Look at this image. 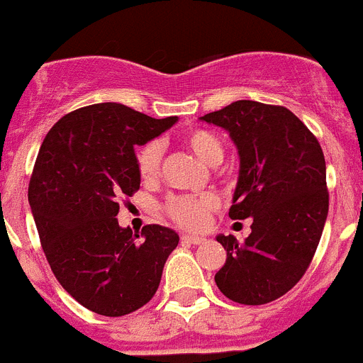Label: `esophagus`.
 <instances>
[{"label":"esophagus","mask_w":363,"mask_h":363,"mask_svg":"<svg viewBox=\"0 0 363 363\" xmlns=\"http://www.w3.org/2000/svg\"><path fill=\"white\" fill-rule=\"evenodd\" d=\"M203 242V236H192V234H184V236H182V243H189V245H200V243Z\"/></svg>","instance_id":"obj_1"}]
</instances>
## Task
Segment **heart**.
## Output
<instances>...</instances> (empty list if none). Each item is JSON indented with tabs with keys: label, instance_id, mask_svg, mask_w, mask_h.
I'll return each instance as SVG.
<instances>
[{
	"label": "heart",
	"instance_id": "obj_1",
	"mask_svg": "<svg viewBox=\"0 0 363 363\" xmlns=\"http://www.w3.org/2000/svg\"><path fill=\"white\" fill-rule=\"evenodd\" d=\"M184 143L187 149L205 165L216 167L223 160V145L220 138L207 129H192L185 134ZM138 172L142 179L150 182L158 176L162 163V145L149 142L138 150ZM218 209V198L214 194H198V196H172L167 201L165 211L179 227L185 229H201L209 220V214Z\"/></svg>",
	"mask_w": 363,
	"mask_h": 363
}]
</instances>
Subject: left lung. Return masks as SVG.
Listing matches in <instances>:
<instances>
[{
	"label": "left lung",
	"instance_id": "obj_1",
	"mask_svg": "<svg viewBox=\"0 0 363 363\" xmlns=\"http://www.w3.org/2000/svg\"><path fill=\"white\" fill-rule=\"evenodd\" d=\"M227 130L240 172L229 216L252 218L240 243L218 234L227 251L218 289L243 306L284 296L306 274L329 211L325 158L318 140L289 108L240 99L200 118Z\"/></svg>",
	"mask_w": 363,
	"mask_h": 363
}]
</instances>
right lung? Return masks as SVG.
Listing matches in <instances>:
<instances>
[{"label": "right lung", "mask_w": 363, "mask_h": 363, "mask_svg": "<svg viewBox=\"0 0 363 363\" xmlns=\"http://www.w3.org/2000/svg\"><path fill=\"white\" fill-rule=\"evenodd\" d=\"M121 104H96L65 114L38 152L28 201L43 252L63 289L104 316H123L154 296L179 236L145 225L120 227L118 198L140 189L134 147L171 129Z\"/></svg>", "instance_id": "right-lung-1"}]
</instances>
